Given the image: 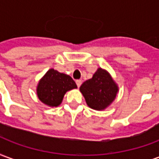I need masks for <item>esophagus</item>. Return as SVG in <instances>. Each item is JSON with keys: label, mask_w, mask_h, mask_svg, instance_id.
I'll use <instances>...</instances> for the list:
<instances>
[{"label": "esophagus", "mask_w": 159, "mask_h": 159, "mask_svg": "<svg viewBox=\"0 0 159 159\" xmlns=\"http://www.w3.org/2000/svg\"><path fill=\"white\" fill-rule=\"evenodd\" d=\"M76 85H77V87L79 88V87L82 85V80H76Z\"/></svg>", "instance_id": "1"}]
</instances>
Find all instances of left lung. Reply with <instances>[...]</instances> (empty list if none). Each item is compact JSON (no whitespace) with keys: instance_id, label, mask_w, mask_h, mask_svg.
<instances>
[{"instance_id":"left-lung-1","label":"left lung","mask_w":159,"mask_h":159,"mask_svg":"<svg viewBox=\"0 0 159 159\" xmlns=\"http://www.w3.org/2000/svg\"><path fill=\"white\" fill-rule=\"evenodd\" d=\"M119 91L117 83L107 70L98 68L93 77L80 87L87 105L96 111L107 109L113 102Z\"/></svg>"}]
</instances>
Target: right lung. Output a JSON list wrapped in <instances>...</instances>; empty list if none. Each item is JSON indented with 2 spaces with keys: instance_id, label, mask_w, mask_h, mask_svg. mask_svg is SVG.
<instances>
[{
  "instance_id": "obj_1",
  "label": "right lung",
  "mask_w": 159,
  "mask_h": 159,
  "mask_svg": "<svg viewBox=\"0 0 159 159\" xmlns=\"http://www.w3.org/2000/svg\"><path fill=\"white\" fill-rule=\"evenodd\" d=\"M74 80L65 73L49 69L39 80L36 94L42 103L49 107H57L62 103L67 91L76 89Z\"/></svg>"
}]
</instances>
